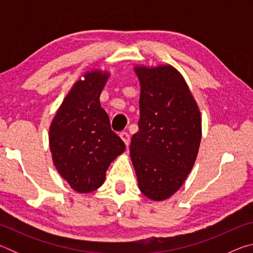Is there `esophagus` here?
<instances>
[{
  "mask_svg": "<svg viewBox=\"0 0 253 253\" xmlns=\"http://www.w3.org/2000/svg\"><path fill=\"white\" fill-rule=\"evenodd\" d=\"M121 138L124 140V143H125L126 146H128L130 143V137H129V134H128L127 131H123L121 132Z\"/></svg>",
  "mask_w": 253,
  "mask_h": 253,
  "instance_id": "esophagus-1",
  "label": "esophagus"
}]
</instances>
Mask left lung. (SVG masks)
<instances>
[{
    "label": "left lung",
    "mask_w": 253,
    "mask_h": 253,
    "mask_svg": "<svg viewBox=\"0 0 253 253\" xmlns=\"http://www.w3.org/2000/svg\"><path fill=\"white\" fill-rule=\"evenodd\" d=\"M135 71L140 83V117L130 157L140 192L163 201L182 186L193 168L202 134L201 115L173 67H136Z\"/></svg>",
    "instance_id": "8db88e82"
}]
</instances>
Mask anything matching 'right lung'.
<instances>
[{"instance_id": "right-lung-1", "label": "right lung", "mask_w": 253, "mask_h": 253, "mask_svg": "<svg viewBox=\"0 0 253 253\" xmlns=\"http://www.w3.org/2000/svg\"><path fill=\"white\" fill-rule=\"evenodd\" d=\"M108 74L91 71L77 81L60 106L50 127L49 143L55 169L79 193L97 190L106 170L125 151V143L111 130L99 97Z\"/></svg>"}]
</instances>
